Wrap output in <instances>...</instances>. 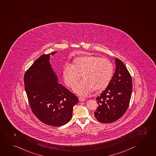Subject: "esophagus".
Returning <instances> with one entry per match:
<instances>
[{
	"label": "esophagus",
	"instance_id": "esophagus-1",
	"mask_svg": "<svg viewBox=\"0 0 156 156\" xmlns=\"http://www.w3.org/2000/svg\"><path fill=\"white\" fill-rule=\"evenodd\" d=\"M79 98V101L80 102H83V101H85V99H86L83 97L82 96L80 97Z\"/></svg>",
	"mask_w": 156,
	"mask_h": 156
}]
</instances>
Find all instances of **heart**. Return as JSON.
<instances>
[{
	"mask_svg": "<svg viewBox=\"0 0 156 156\" xmlns=\"http://www.w3.org/2000/svg\"><path fill=\"white\" fill-rule=\"evenodd\" d=\"M113 73L112 62L106 58L94 55L80 57L74 65L67 64L63 69L62 76L66 85L73 87L81 78L83 80L74 87V91L87 95L93 91L105 89L111 81Z\"/></svg>",
	"mask_w": 156,
	"mask_h": 156,
	"instance_id": "obj_1",
	"label": "heart"
}]
</instances>
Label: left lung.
Wrapping results in <instances>:
<instances>
[{"mask_svg":"<svg viewBox=\"0 0 156 156\" xmlns=\"http://www.w3.org/2000/svg\"><path fill=\"white\" fill-rule=\"evenodd\" d=\"M116 69L107 88L96 98L98 107L94 113L98 122L111 123L122 117L128 109L133 91L132 78L120 60L115 59Z\"/></svg>","mask_w":156,"mask_h":156,"instance_id":"left-lung-1","label":"left lung"}]
</instances>
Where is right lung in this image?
<instances>
[{"instance_id": "add662e5", "label": "right lung", "mask_w": 156, "mask_h": 156, "mask_svg": "<svg viewBox=\"0 0 156 156\" xmlns=\"http://www.w3.org/2000/svg\"><path fill=\"white\" fill-rule=\"evenodd\" d=\"M51 54H43L26 71L23 80L29 105L41 122L53 126L67 124L79 99L58 82L49 62Z\"/></svg>"}]
</instances>
